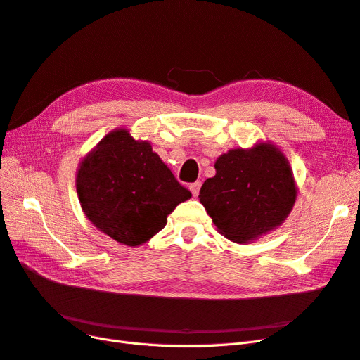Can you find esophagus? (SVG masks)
I'll use <instances>...</instances> for the list:
<instances>
[{"mask_svg": "<svg viewBox=\"0 0 360 360\" xmlns=\"http://www.w3.org/2000/svg\"><path fill=\"white\" fill-rule=\"evenodd\" d=\"M189 189H191V192L193 193V197H198V195H200V189H201V181L192 183L191 186H189Z\"/></svg>", "mask_w": 360, "mask_h": 360, "instance_id": "esophagus-1", "label": "esophagus"}]
</instances>
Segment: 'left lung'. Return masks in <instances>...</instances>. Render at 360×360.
<instances>
[{"instance_id": "8db88e82", "label": "left lung", "mask_w": 360, "mask_h": 360, "mask_svg": "<svg viewBox=\"0 0 360 360\" xmlns=\"http://www.w3.org/2000/svg\"><path fill=\"white\" fill-rule=\"evenodd\" d=\"M214 169L216 176L201 186L200 201L217 231L236 243L275 230L296 202L288 159L274 144L230 150L217 158Z\"/></svg>"}]
</instances>
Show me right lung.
Returning a JSON list of instances; mask_svg holds the SVG:
<instances>
[{
	"mask_svg": "<svg viewBox=\"0 0 360 360\" xmlns=\"http://www.w3.org/2000/svg\"><path fill=\"white\" fill-rule=\"evenodd\" d=\"M76 192L89 221L126 246L150 240L192 197L148 141L134 139L126 129L112 130L81 160Z\"/></svg>",
	"mask_w": 360,
	"mask_h": 360,
	"instance_id": "add662e5",
	"label": "right lung"
}]
</instances>
